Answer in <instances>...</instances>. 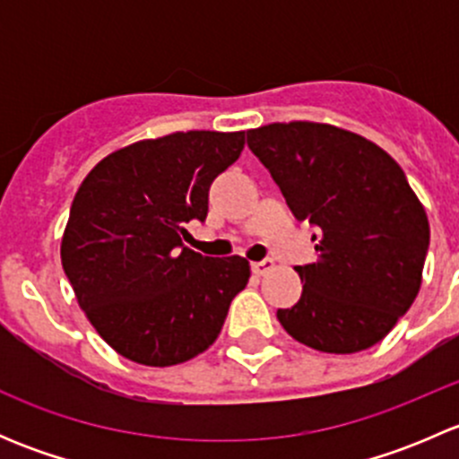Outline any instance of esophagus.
I'll use <instances>...</instances> for the list:
<instances>
[{
  "label": "esophagus",
  "instance_id": "obj_1",
  "mask_svg": "<svg viewBox=\"0 0 459 459\" xmlns=\"http://www.w3.org/2000/svg\"><path fill=\"white\" fill-rule=\"evenodd\" d=\"M273 266H275V264H273V259H262V262L251 264V271L259 277V275H266L268 271H273Z\"/></svg>",
  "mask_w": 459,
  "mask_h": 459
}]
</instances>
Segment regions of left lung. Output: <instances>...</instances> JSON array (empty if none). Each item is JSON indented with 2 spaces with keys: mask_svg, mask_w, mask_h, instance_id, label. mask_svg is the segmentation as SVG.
<instances>
[{
  "mask_svg": "<svg viewBox=\"0 0 459 459\" xmlns=\"http://www.w3.org/2000/svg\"><path fill=\"white\" fill-rule=\"evenodd\" d=\"M299 221L317 229L319 259L295 266L304 281L277 319L322 353H358L388 335L422 284L430 229L404 170L377 143L316 122L247 131Z\"/></svg>",
  "mask_w": 459,
  "mask_h": 459,
  "instance_id": "obj_1",
  "label": "left lung"
}]
</instances>
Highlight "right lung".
I'll list each match as a JSON object with an SVG mask.
<instances>
[{"mask_svg": "<svg viewBox=\"0 0 459 459\" xmlns=\"http://www.w3.org/2000/svg\"><path fill=\"white\" fill-rule=\"evenodd\" d=\"M244 148V131L170 133L110 152L73 200L62 266L88 322L122 358L173 367L220 335L248 284L244 257L182 244L206 220L208 188Z\"/></svg>", "mask_w": 459, "mask_h": 459, "instance_id": "obj_1", "label": "right lung"}]
</instances>
